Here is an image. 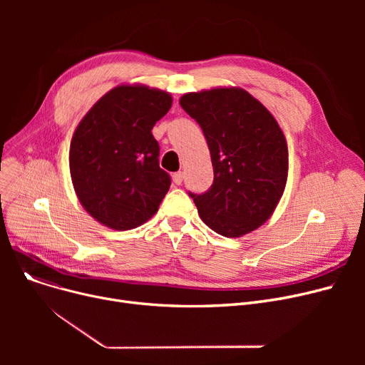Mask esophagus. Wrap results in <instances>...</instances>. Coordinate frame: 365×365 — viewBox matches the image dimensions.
I'll use <instances>...</instances> for the list:
<instances>
[{"instance_id": "obj_1", "label": "esophagus", "mask_w": 365, "mask_h": 365, "mask_svg": "<svg viewBox=\"0 0 365 365\" xmlns=\"http://www.w3.org/2000/svg\"><path fill=\"white\" fill-rule=\"evenodd\" d=\"M173 182H175V185H180L183 182V173L182 171H178L173 175Z\"/></svg>"}]
</instances>
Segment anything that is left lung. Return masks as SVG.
I'll return each mask as SVG.
<instances>
[{
	"mask_svg": "<svg viewBox=\"0 0 365 365\" xmlns=\"http://www.w3.org/2000/svg\"><path fill=\"white\" fill-rule=\"evenodd\" d=\"M180 106L201 127L212 155L213 185L202 194L187 192L200 217L229 238L255 231L272 215L289 175L278 123L242 88L187 93Z\"/></svg>",
	"mask_w": 365,
	"mask_h": 365,
	"instance_id": "obj_1",
	"label": "left lung"
}]
</instances>
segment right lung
Returning <instances> with one entry per match:
<instances>
[{
  "instance_id": "add662e5",
  "label": "right lung",
  "mask_w": 365,
  "mask_h": 365,
  "mask_svg": "<svg viewBox=\"0 0 365 365\" xmlns=\"http://www.w3.org/2000/svg\"><path fill=\"white\" fill-rule=\"evenodd\" d=\"M170 108L165 91L120 86L76 127L71 178L81 204L98 222L128 231L157 213L171 178L160 167V145L150 130Z\"/></svg>"
}]
</instances>
